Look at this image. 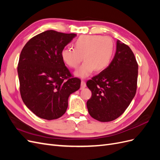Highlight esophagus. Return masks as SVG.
Wrapping results in <instances>:
<instances>
[{"label": "esophagus", "instance_id": "esophagus-1", "mask_svg": "<svg viewBox=\"0 0 160 160\" xmlns=\"http://www.w3.org/2000/svg\"><path fill=\"white\" fill-rule=\"evenodd\" d=\"M81 88H85V87H86V83H85V81H83V80L81 81Z\"/></svg>", "mask_w": 160, "mask_h": 160}]
</instances>
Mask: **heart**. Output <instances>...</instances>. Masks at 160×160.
<instances>
[{
    "mask_svg": "<svg viewBox=\"0 0 160 160\" xmlns=\"http://www.w3.org/2000/svg\"><path fill=\"white\" fill-rule=\"evenodd\" d=\"M72 48H65L61 58L71 68L76 69L84 59L85 62L75 72L77 77L85 78L94 70L102 71L109 65L113 56L115 45L112 38L100 35H81Z\"/></svg>",
    "mask_w": 160,
    "mask_h": 160,
    "instance_id": "obj_1",
    "label": "heart"
}]
</instances>
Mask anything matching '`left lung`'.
<instances>
[{
  "label": "left lung",
  "instance_id": "8db88e82",
  "mask_svg": "<svg viewBox=\"0 0 160 160\" xmlns=\"http://www.w3.org/2000/svg\"><path fill=\"white\" fill-rule=\"evenodd\" d=\"M138 65L132 49L119 40L109 65L87 81L91 98L87 102L92 118L101 122L115 120L128 108L136 93Z\"/></svg>",
  "mask_w": 160,
  "mask_h": 160
}]
</instances>
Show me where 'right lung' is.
<instances>
[{
  "mask_svg": "<svg viewBox=\"0 0 160 160\" xmlns=\"http://www.w3.org/2000/svg\"><path fill=\"white\" fill-rule=\"evenodd\" d=\"M76 34L49 30L32 37L24 46L17 67L24 103L38 118L56 119L68 107L69 95L81 80L72 77L61 51Z\"/></svg>",
  "mask_w": 160,
  "mask_h": 160,
  "instance_id": "1",
  "label": "right lung"
}]
</instances>
